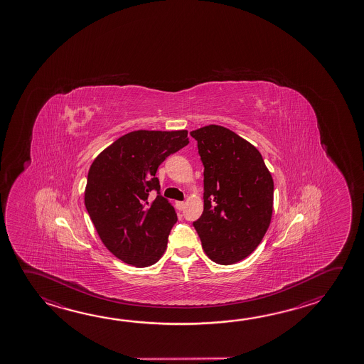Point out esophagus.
<instances>
[{"instance_id": "1", "label": "esophagus", "mask_w": 364, "mask_h": 364, "mask_svg": "<svg viewBox=\"0 0 364 364\" xmlns=\"http://www.w3.org/2000/svg\"><path fill=\"white\" fill-rule=\"evenodd\" d=\"M185 202H176V208L179 210H183L185 208Z\"/></svg>"}]
</instances>
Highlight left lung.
Returning a JSON list of instances; mask_svg holds the SVG:
<instances>
[{
    "label": "left lung",
    "instance_id": "left-lung-1",
    "mask_svg": "<svg viewBox=\"0 0 364 364\" xmlns=\"http://www.w3.org/2000/svg\"><path fill=\"white\" fill-rule=\"evenodd\" d=\"M204 166L203 213L193 223L205 255L218 264L242 261L267 231L274 180L259 151L220 125L191 132Z\"/></svg>",
    "mask_w": 364,
    "mask_h": 364
}]
</instances>
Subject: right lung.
<instances>
[{
	"mask_svg": "<svg viewBox=\"0 0 364 364\" xmlns=\"http://www.w3.org/2000/svg\"><path fill=\"white\" fill-rule=\"evenodd\" d=\"M189 143L186 130H136L97 156L88 173L85 208L105 247L122 262L148 267L166 250L178 216L160 193L157 168ZM156 191L158 196H150Z\"/></svg>",
	"mask_w": 364,
	"mask_h": 364,
	"instance_id": "obj_1",
	"label": "right lung"
}]
</instances>
